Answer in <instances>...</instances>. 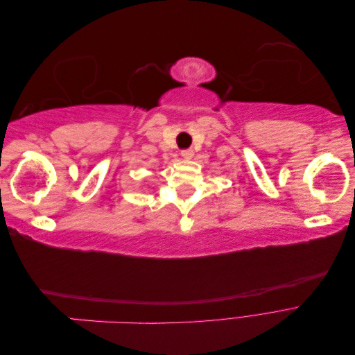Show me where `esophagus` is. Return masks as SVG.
<instances>
[{
	"label": "esophagus",
	"mask_w": 355,
	"mask_h": 355,
	"mask_svg": "<svg viewBox=\"0 0 355 355\" xmlns=\"http://www.w3.org/2000/svg\"><path fill=\"white\" fill-rule=\"evenodd\" d=\"M180 155L184 157L185 159H191L192 157H194V151H192V149H184V151L180 153Z\"/></svg>",
	"instance_id": "esophagus-1"
}]
</instances>
